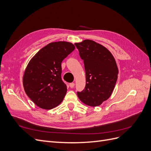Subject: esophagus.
Listing matches in <instances>:
<instances>
[{"label": "esophagus", "mask_w": 151, "mask_h": 151, "mask_svg": "<svg viewBox=\"0 0 151 151\" xmlns=\"http://www.w3.org/2000/svg\"><path fill=\"white\" fill-rule=\"evenodd\" d=\"M74 86H75V84L74 83H70L69 84V86L71 88H74Z\"/></svg>", "instance_id": "34e87169"}]
</instances>
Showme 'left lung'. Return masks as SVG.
<instances>
[{
    "mask_svg": "<svg viewBox=\"0 0 151 151\" xmlns=\"http://www.w3.org/2000/svg\"><path fill=\"white\" fill-rule=\"evenodd\" d=\"M84 60L86 86L77 92L81 101L91 106H97L111 95L118 79L116 61L109 50L92 40L75 43Z\"/></svg>",
    "mask_w": 151,
    "mask_h": 151,
    "instance_id": "8db88e82",
    "label": "left lung"
}]
</instances>
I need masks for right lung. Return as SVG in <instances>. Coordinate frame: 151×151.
<instances>
[{
    "instance_id": "obj_1",
    "label": "right lung",
    "mask_w": 151,
    "mask_h": 151,
    "mask_svg": "<svg viewBox=\"0 0 151 151\" xmlns=\"http://www.w3.org/2000/svg\"><path fill=\"white\" fill-rule=\"evenodd\" d=\"M69 42L50 43L31 58L23 76L26 94L38 106L50 109L60 104L67 93L62 79V62L74 51Z\"/></svg>"
}]
</instances>
